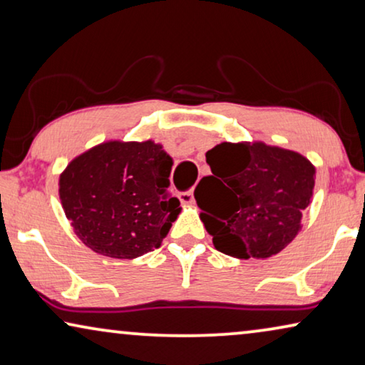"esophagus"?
Here are the masks:
<instances>
[{
    "instance_id": "obj_1",
    "label": "esophagus",
    "mask_w": 365,
    "mask_h": 365,
    "mask_svg": "<svg viewBox=\"0 0 365 365\" xmlns=\"http://www.w3.org/2000/svg\"><path fill=\"white\" fill-rule=\"evenodd\" d=\"M178 200H180L183 205H193L195 203L193 190H187V192H182L180 195H178Z\"/></svg>"
}]
</instances>
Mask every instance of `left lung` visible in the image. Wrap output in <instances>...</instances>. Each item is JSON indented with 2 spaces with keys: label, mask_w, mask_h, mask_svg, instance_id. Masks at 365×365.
<instances>
[{
  "label": "left lung",
  "mask_w": 365,
  "mask_h": 365,
  "mask_svg": "<svg viewBox=\"0 0 365 365\" xmlns=\"http://www.w3.org/2000/svg\"><path fill=\"white\" fill-rule=\"evenodd\" d=\"M206 162L213 175L201 178L195 200L217 251L265 259L293 241L314 188L307 157L264 143H221Z\"/></svg>",
  "instance_id": "left-lung-1"
}]
</instances>
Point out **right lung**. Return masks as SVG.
Wrapping results in <instances>:
<instances>
[{
    "label": "right lung",
    "instance_id": "1",
    "mask_svg": "<svg viewBox=\"0 0 365 365\" xmlns=\"http://www.w3.org/2000/svg\"><path fill=\"white\" fill-rule=\"evenodd\" d=\"M172 165L154 140H108L75 157L58 180L75 235L113 259H135L160 247L182 210L168 192Z\"/></svg>",
    "mask_w": 365,
    "mask_h": 365
}]
</instances>
